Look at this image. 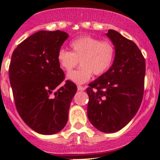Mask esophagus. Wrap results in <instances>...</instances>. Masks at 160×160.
Returning a JSON list of instances; mask_svg holds the SVG:
<instances>
[{"mask_svg":"<svg viewBox=\"0 0 160 160\" xmlns=\"http://www.w3.org/2000/svg\"><path fill=\"white\" fill-rule=\"evenodd\" d=\"M77 90H80V91H83V90H85V88L82 86H77Z\"/></svg>","mask_w":160,"mask_h":160,"instance_id":"obj_1","label":"esophagus"}]
</instances>
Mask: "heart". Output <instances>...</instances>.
I'll return each mask as SVG.
<instances>
[{
	"label": "heart",
	"instance_id": "obj_1",
	"mask_svg": "<svg viewBox=\"0 0 160 160\" xmlns=\"http://www.w3.org/2000/svg\"><path fill=\"white\" fill-rule=\"evenodd\" d=\"M72 52L60 49L57 53V61L62 70L70 72L80 61L82 67L69 72L67 78L77 84L90 80L92 74L100 76L110 68L115 49L111 42H101L91 36H80L70 42Z\"/></svg>",
	"mask_w": 160,
	"mask_h": 160
}]
</instances>
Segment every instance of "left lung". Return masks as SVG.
<instances>
[{
    "label": "left lung",
    "mask_w": 160,
    "mask_h": 160,
    "mask_svg": "<svg viewBox=\"0 0 160 160\" xmlns=\"http://www.w3.org/2000/svg\"><path fill=\"white\" fill-rule=\"evenodd\" d=\"M106 35L115 56L110 69L89 83L88 117L97 129L113 133L124 128L141 105L146 61L135 42L112 29Z\"/></svg>",
    "instance_id": "left-lung-1"
}]
</instances>
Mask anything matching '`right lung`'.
<instances>
[{
  "mask_svg": "<svg viewBox=\"0 0 160 160\" xmlns=\"http://www.w3.org/2000/svg\"><path fill=\"white\" fill-rule=\"evenodd\" d=\"M69 35L38 31L14 50L9 77L16 108L32 130L53 135L67 125L77 86L65 78L57 53Z\"/></svg>",
  "mask_w": 160,
  "mask_h": 160,
  "instance_id": "add662e5",
  "label": "right lung"
}]
</instances>
